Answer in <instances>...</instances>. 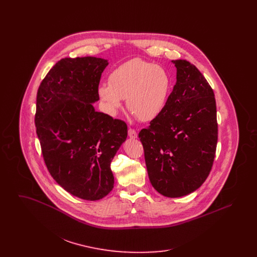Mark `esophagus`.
Returning <instances> with one entry per match:
<instances>
[{
    "instance_id": "obj_1",
    "label": "esophagus",
    "mask_w": 257,
    "mask_h": 257,
    "mask_svg": "<svg viewBox=\"0 0 257 257\" xmlns=\"http://www.w3.org/2000/svg\"><path fill=\"white\" fill-rule=\"evenodd\" d=\"M128 135H129V137H130L131 139H137V137H138L137 132L135 131L134 129H131V128L128 130Z\"/></svg>"
}]
</instances>
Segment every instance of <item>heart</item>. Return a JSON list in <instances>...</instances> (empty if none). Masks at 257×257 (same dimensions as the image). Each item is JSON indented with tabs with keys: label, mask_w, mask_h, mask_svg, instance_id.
<instances>
[{
	"label": "heart",
	"mask_w": 257,
	"mask_h": 257,
	"mask_svg": "<svg viewBox=\"0 0 257 257\" xmlns=\"http://www.w3.org/2000/svg\"><path fill=\"white\" fill-rule=\"evenodd\" d=\"M169 73L161 66L133 59L110 72L109 85L98 87V95L110 115H115L126 99L128 110L141 121L157 118L165 109L171 91Z\"/></svg>",
	"instance_id": "heart-1"
}]
</instances>
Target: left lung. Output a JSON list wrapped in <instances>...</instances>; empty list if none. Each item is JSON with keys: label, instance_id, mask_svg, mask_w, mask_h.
I'll list each match as a JSON object with an SVG mask.
<instances>
[{"label": "left lung", "instance_id": "1", "mask_svg": "<svg viewBox=\"0 0 257 257\" xmlns=\"http://www.w3.org/2000/svg\"><path fill=\"white\" fill-rule=\"evenodd\" d=\"M176 84L159 116L141 130L149 180L163 196L198 189L211 171L218 142L214 91L194 64L171 61Z\"/></svg>", "mask_w": 257, "mask_h": 257}]
</instances>
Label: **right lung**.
Listing matches in <instances>:
<instances>
[{
	"instance_id": "right-lung-1",
	"label": "right lung",
	"mask_w": 257,
	"mask_h": 257,
	"mask_svg": "<svg viewBox=\"0 0 257 257\" xmlns=\"http://www.w3.org/2000/svg\"><path fill=\"white\" fill-rule=\"evenodd\" d=\"M108 64L95 57L61 59L37 90L35 121L45 165L57 183L85 200L112 190L110 162L127 138L126 123L92 106Z\"/></svg>"
}]
</instances>
